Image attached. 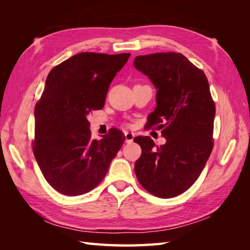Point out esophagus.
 <instances>
[{
	"instance_id": "obj_1",
	"label": "esophagus",
	"mask_w": 250,
	"mask_h": 250,
	"mask_svg": "<svg viewBox=\"0 0 250 250\" xmlns=\"http://www.w3.org/2000/svg\"><path fill=\"white\" fill-rule=\"evenodd\" d=\"M133 139H134V133L128 132V131L125 132V142L127 144H131L133 142Z\"/></svg>"
}]
</instances>
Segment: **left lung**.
I'll list each match as a JSON object with an SVG mask.
<instances>
[{
	"mask_svg": "<svg viewBox=\"0 0 250 250\" xmlns=\"http://www.w3.org/2000/svg\"><path fill=\"white\" fill-rule=\"evenodd\" d=\"M133 65L156 88V107L148 123L158 125L166 139L160 147L149 137L133 140L142 148L135 175L152 195L175 197L197 180L213 150L216 107L208 81L180 53L137 56Z\"/></svg>",
	"mask_w": 250,
	"mask_h": 250,
	"instance_id": "8db88e82",
	"label": "left lung"
}]
</instances>
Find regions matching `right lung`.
I'll return each mask as SVG.
<instances>
[{
	"mask_svg": "<svg viewBox=\"0 0 250 250\" xmlns=\"http://www.w3.org/2000/svg\"><path fill=\"white\" fill-rule=\"evenodd\" d=\"M129 56L83 52L49 73L34 109L33 153L57 192L78 196L92 191L122 147L125 137L116 128L92 140L87 116L103 108L109 84Z\"/></svg>",
	"mask_w": 250,
	"mask_h": 250,
	"instance_id": "obj_1",
	"label": "right lung"
}]
</instances>
